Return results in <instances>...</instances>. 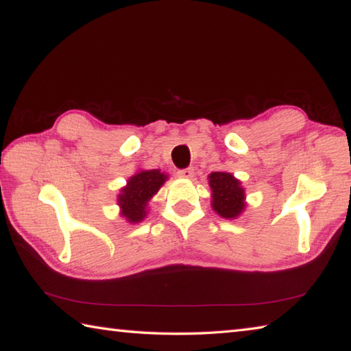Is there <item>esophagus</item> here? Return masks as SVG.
Wrapping results in <instances>:
<instances>
[{
  "label": "esophagus",
  "mask_w": 351,
  "mask_h": 351,
  "mask_svg": "<svg viewBox=\"0 0 351 351\" xmlns=\"http://www.w3.org/2000/svg\"><path fill=\"white\" fill-rule=\"evenodd\" d=\"M195 175V170L193 167H187V169H182V170H178V176L180 178H186V180H190Z\"/></svg>",
  "instance_id": "1"
}]
</instances>
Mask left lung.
Listing matches in <instances>:
<instances>
[{
  "mask_svg": "<svg viewBox=\"0 0 351 351\" xmlns=\"http://www.w3.org/2000/svg\"><path fill=\"white\" fill-rule=\"evenodd\" d=\"M212 189V209L223 218H237L245 210V189L234 175L213 171L209 175Z\"/></svg>",
  "mask_w": 351,
  "mask_h": 351,
  "instance_id": "left-lung-1",
  "label": "left lung"
}]
</instances>
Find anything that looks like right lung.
<instances>
[{"label": "right lung", "instance_id": "obj_1", "mask_svg": "<svg viewBox=\"0 0 351 351\" xmlns=\"http://www.w3.org/2000/svg\"><path fill=\"white\" fill-rule=\"evenodd\" d=\"M167 175L161 170H141L130 178L127 186L121 189L117 204L121 206V215L128 223H139L147 215L148 201L158 193Z\"/></svg>", "mask_w": 351, "mask_h": 351}]
</instances>
